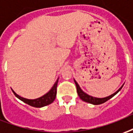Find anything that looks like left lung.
<instances>
[{
	"label": "left lung",
	"mask_w": 133,
	"mask_h": 133,
	"mask_svg": "<svg viewBox=\"0 0 133 133\" xmlns=\"http://www.w3.org/2000/svg\"><path fill=\"white\" fill-rule=\"evenodd\" d=\"M74 82H75L76 86L77 93H78L79 97L81 98V100H82L83 101H84V102L89 103H92V104H94V105H100V104H102V103H105V102H106V101H108L109 99H111L112 97H114V96L116 95V93L119 92L120 91V89H122V87H123V86H122L121 88H119V89L116 91V92L114 93V94H112L111 95H110V96H108V97H104V98H97V97H92V96H89V95H88L87 94H86V93L84 92L82 89H81V88L79 87L78 83L76 82L75 80H74Z\"/></svg>",
	"instance_id": "1"
}]
</instances>
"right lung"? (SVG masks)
I'll return each mask as SVG.
<instances>
[{"instance_id": "add662e5", "label": "right lung", "mask_w": 133, "mask_h": 133, "mask_svg": "<svg viewBox=\"0 0 133 133\" xmlns=\"http://www.w3.org/2000/svg\"><path fill=\"white\" fill-rule=\"evenodd\" d=\"M57 82H58V79L57 80V82L55 84V85L53 86V87L51 88V89L46 93V95H44V96L37 98L35 100H28V99H25L23 97L19 96L18 95H17L16 93L14 92L12 90V92L14 94V95L17 97H18L19 100H21L22 101H23L24 103H27V104L31 105L32 107H36V108H41L43 107L45 105L51 104L53 101H55V97H56V95H57Z\"/></svg>"}]
</instances>
